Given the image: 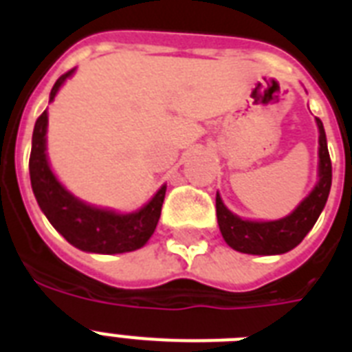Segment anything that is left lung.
Masks as SVG:
<instances>
[{
  "mask_svg": "<svg viewBox=\"0 0 352 352\" xmlns=\"http://www.w3.org/2000/svg\"><path fill=\"white\" fill-rule=\"evenodd\" d=\"M316 122L320 129V181L311 195L285 219L270 221V223L243 221L225 208L217 193L215 208H217L221 234L234 250L243 254H256V256L285 254L300 245L314 226L327 203L331 182H333V166L329 157L325 129L320 118H316Z\"/></svg>",
  "mask_w": 352,
  "mask_h": 352,
  "instance_id": "8db88e82",
  "label": "left lung"
}]
</instances>
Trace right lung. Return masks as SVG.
<instances>
[{
	"instance_id": "add662e5",
	"label": "right lung",
	"mask_w": 352,
	"mask_h": 352,
	"mask_svg": "<svg viewBox=\"0 0 352 352\" xmlns=\"http://www.w3.org/2000/svg\"><path fill=\"white\" fill-rule=\"evenodd\" d=\"M67 71L56 80L51 89V100L56 96L60 85L71 76ZM47 111L38 117L32 133V149L29 159L30 184L34 197L54 228L80 250L95 254H122L137 250L148 243L159 223L164 203L166 186L157 192L142 210L135 214H115L82 203L73 197L52 175L45 157Z\"/></svg>"
}]
</instances>
